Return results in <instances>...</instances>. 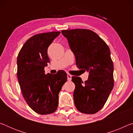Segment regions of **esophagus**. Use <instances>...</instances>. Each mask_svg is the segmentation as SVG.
Here are the masks:
<instances>
[{"label":"esophagus","mask_w":133,"mask_h":133,"mask_svg":"<svg viewBox=\"0 0 133 133\" xmlns=\"http://www.w3.org/2000/svg\"><path fill=\"white\" fill-rule=\"evenodd\" d=\"M67 80H68V81H71V80L72 76L70 75V74L68 73V74H67Z\"/></svg>","instance_id":"esophagus-1"}]
</instances>
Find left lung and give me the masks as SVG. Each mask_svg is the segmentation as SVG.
<instances>
[{
    "mask_svg": "<svg viewBox=\"0 0 133 133\" xmlns=\"http://www.w3.org/2000/svg\"><path fill=\"white\" fill-rule=\"evenodd\" d=\"M62 33L68 40L79 69L89 71L87 80L71 77L75 84L74 102L80 112L95 114L106 103L114 87L113 63L105 42L89 29L64 30Z\"/></svg>",
    "mask_w": 133,
    "mask_h": 133,
    "instance_id": "8db88e82",
    "label": "left lung"
}]
</instances>
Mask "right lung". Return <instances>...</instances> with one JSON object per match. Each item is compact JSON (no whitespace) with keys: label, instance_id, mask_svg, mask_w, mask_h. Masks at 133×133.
Returning <instances> with one entry per match:
<instances>
[{"label":"right lung","instance_id":"obj_1","mask_svg":"<svg viewBox=\"0 0 133 133\" xmlns=\"http://www.w3.org/2000/svg\"><path fill=\"white\" fill-rule=\"evenodd\" d=\"M60 31L40 33L24 43L17 59V76L23 98L33 111L44 115L57 109L58 93L67 82V74L44 73L50 60L48 49Z\"/></svg>","mask_w":133,"mask_h":133}]
</instances>
